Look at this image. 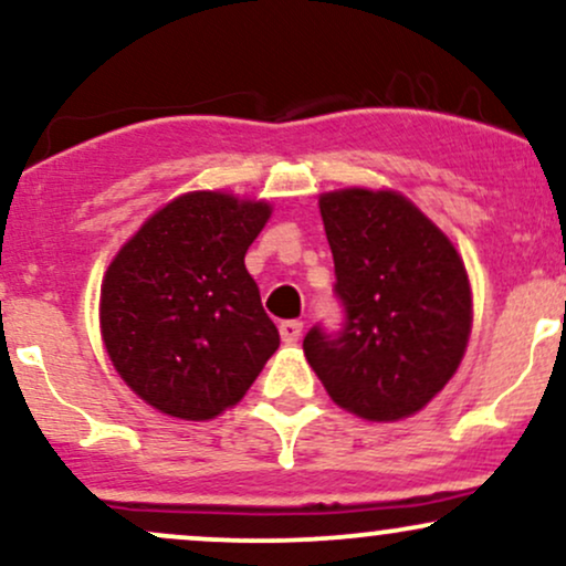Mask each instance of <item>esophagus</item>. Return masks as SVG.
I'll return each instance as SVG.
<instances>
[{
    "mask_svg": "<svg viewBox=\"0 0 566 566\" xmlns=\"http://www.w3.org/2000/svg\"><path fill=\"white\" fill-rule=\"evenodd\" d=\"M301 333H303V324L301 322H282L279 324V335H282V340L287 343V346H292V343L301 340Z\"/></svg>",
    "mask_w": 566,
    "mask_h": 566,
    "instance_id": "esophagus-1",
    "label": "esophagus"
}]
</instances>
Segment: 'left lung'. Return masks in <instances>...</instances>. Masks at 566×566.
I'll use <instances>...</instances> for the list:
<instances>
[{"mask_svg": "<svg viewBox=\"0 0 566 566\" xmlns=\"http://www.w3.org/2000/svg\"><path fill=\"white\" fill-rule=\"evenodd\" d=\"M346 327L311 329L303 354L329 399L367 423L418 415L469 348L473 292L463 258L431 218L394 188L319 193Z\"/></svg>", "mask_w": 566, "mask_h": 566, "instance_id": "left-lung-1", "label": "left lung"}]
</instances>
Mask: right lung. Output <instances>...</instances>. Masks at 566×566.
<instances>
[{
	"label": "right lung",
	"instance_id": "1",
	"mask_svg": "<svg viewBox=\"0 0 566 566\" xmlns=\"http://www.w3.org/2000/svg\"><path fill=\"white\" fill-rule=\"evenodd\" d=\"M274 207L229 191L167 201L114 255L101 284V337L148 407L212 420L244 399L279 348L244 255Z\"/></svg>",
	"mask_w": 566,
	"mask_h": 566
}]
</instances>
